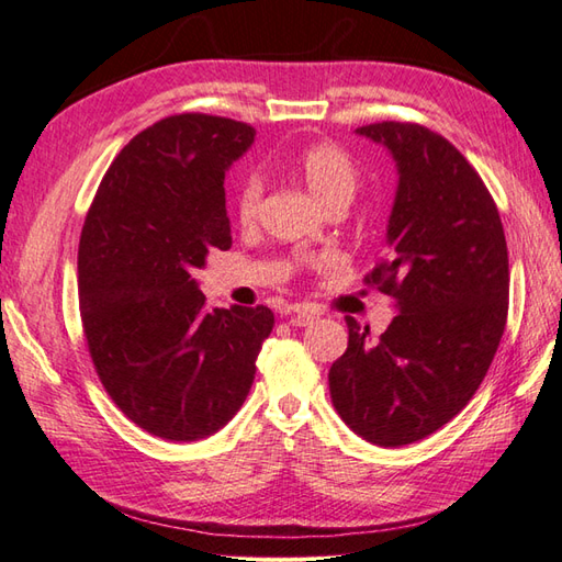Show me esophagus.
Returning a JSON list of instances; mask_svg holds the SVG:
<instances>
[{
	"mask_svg": "<svg viewBox=\"0 0 562 562\" xmlns=\"http://www.w3.org/2000/svg\"><path fill=\"white\" fill-rule=\"evenodd\" d=\"M318 316L314 314V312H308V308H296V314L294 316H290V326H294V328H304V326H312L314 321H316Z\"/></svg>",
	"mask_w": 562,
	"mask_h": 562,
	"instance_id": "esophagus-1",
	"label": "esophagus"
}]
</instances>
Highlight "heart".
Returning a JSON list of instances; mask_svg holds the SVG:
<instances>
[{"label": "heart", "instance_id": "obj_1", "mask_svg": "<svg viewBox=\"0 0 562 562\" xmlns=\"http://www.w3.org/2000/svg\"><path fill=\"white\" fill-rule=\"evenodd\" d=\"M288 169L292 171V176L300 178L308 193L326 210L348 207L357 193V186H360V171H357L352 157L342 147L333 145V142H316V145L304 147L288 164ZM260 198L262 178L258 173L244 176L234 198L236 217L244 226L256 222Z\"/></svg>", "mask_w": 562, "mask_h": 562}]
</instances>
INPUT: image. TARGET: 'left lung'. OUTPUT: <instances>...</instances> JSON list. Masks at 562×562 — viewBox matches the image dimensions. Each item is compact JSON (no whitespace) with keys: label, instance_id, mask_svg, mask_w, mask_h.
<instances>
[{"label":"left lung","instance_id":"obj_1","mask_svg":"<svg viewBox=\"0 0 562 562\" xmlns=\"http://www.w3.org/2000/svg\"><path fill=\"white\" fill-rule=\"evenodd\" d=\"M355 133L396 164L386 258L367 282L398 314L379 338L348 316L350 342L328 386L355 435L403 447L461 413L487 374L507 321V241L491 193L451 142L391 121Z\"/></svg>","mask_w":562,"mask_h":562}]
</instances>
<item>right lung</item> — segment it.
<instances>
[{"mask_svg":"<svg viewBox=\"0 0 562 562\" xmlns=\"http://www.w3.org/2000/svg\"><path fill=\"white\" fill-rule=\"evenodd\" d=\"M254 127L183 113L117 154L79 238V308L101 384L130 420L171 441L241 408L270 336L268 306H205L193 272L232 248L224 176Z\"/></svg>","mask_w":562,"mask_h":562,"instance_id":"add662e5","label":"right lung"}]
</instances>
